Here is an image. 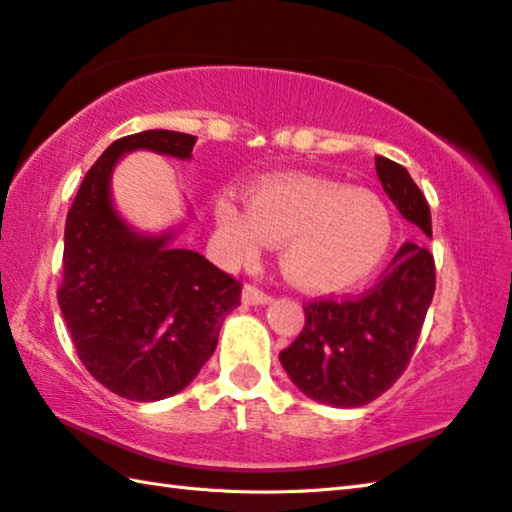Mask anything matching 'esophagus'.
Here are the masks:
<instances>
[{
    "label": "esophagus",
    "instance_id": "obj_1",
    "mask_svg": "<svg viewBox=\"0 0 512 512\" xmlns=\"http://www.w3.org/2000/svg\"><path fill=\"white\" fill-rule=\"evenodd\" d=\"M242 302L250 306H264V304H270V295L253 284H246L242 290Z\"/></svg>",
    "mask_w": 512,
    "mask_h": 512
}]
</instances>
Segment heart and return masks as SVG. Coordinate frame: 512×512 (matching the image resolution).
I'll return each instance as SVG.
<instances>
[{"instance_id": "b5f03b06", "label": "heart", "mask_w": 512, "mask_h": 512, "mask_svg": "<svg viewBox=\"0 0 512 512\" xmlns=\"http://www.w3.org/2000/svg\"><path fill=\"white\" fill-rule=\"evenodd\" d=\"M246 207L219 199L215 217L226 255L253 262L282 244L279 266L308 293H339L375 273L393 244V215L379 195L328 179L268 177L246 190Z\"/></svg>"}]
</instances>
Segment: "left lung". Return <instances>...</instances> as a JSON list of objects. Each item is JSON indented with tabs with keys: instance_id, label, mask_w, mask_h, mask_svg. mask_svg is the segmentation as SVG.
Here are the masks:
<instances>
[{
	"instance_id": "left-lung-1",
	"label": "left lung",
	"mask_w": 512,
	"mask_h": 512,
	"mask_svg": "<svg viewBox=\"0 0 512 512\" xmlns=\"http://www.w3.org/2000/svg\"><path fill=\"white\" fill-rule=\"evenodd\" d=\"M377 177L390 202L430 237V208L404 166L375 157ZM435 295V259L406 242L384 279L359 297L315 299L304 306L306 324L279 353L288 377L315 402L337 408L366 406L406 370Z\"/></svg>"
}]
</instances>
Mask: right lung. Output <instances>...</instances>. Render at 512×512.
Masks as SVG:
<instances>
[{
	"mask_svg": "<svg viewBox=\"0 0 512 512\" xmlns=\"http://www.w3.org/2000/svg\"><path fill=\"white\" fill-rule=\"evenodd\" d=\"M195 142L177 130L117 139L90 166L66 217L59 308L88 373L130 402H157L193 382L242 295V284L204 255L170 246L175 230L130 228L110 197L122 155L190 159Z\"/></svg>",
	"mask_w": 512,
	"mask_h": 512,
	"instance_id": "obj_1",
	"label": "right lung"
}]
</instances>
